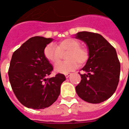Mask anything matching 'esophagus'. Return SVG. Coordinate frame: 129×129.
Wrapping results in <instances>:
<instances>
[{
  "mask_svg": "<svg viewBox=\"0 0 129 129\" xmlns=\"http://www.w3.org/2000/svg\"><path fill=\"white\" fill-rule=\"evenodd\" d=\"M70 75H71V74H70V73H67V74H65L66 78H68V77H69V76H70Z\"/></svg>",
  "mask_w": 129,
  "mask_h": 129,
  "instance_id": "obj_1",
  "label": "esophagus"
}]
</instances>
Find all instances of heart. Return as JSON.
I'll use <instances>...</instances> for the list:
<instances>
[{"label":"heart","mask_w":129,"mask_h":129,"mask_svg":"<svg viewBox=\"0 0 129 129\" xmlns=\"http://www.w3.org/2000/svg\"><path fill=\"white\" fill-rule=\"evenodd\" d=\"M67 52L64 61H60L55 65V71L61 74H67L74 70L79 64H83L88 59V52L85 48L80 46L78 41L68 38L59 42L57 45L48 44L44 50V57L52 63H55L61 58V53Z\"/></svg>","instance_id":"obj_1"}]
</instances>
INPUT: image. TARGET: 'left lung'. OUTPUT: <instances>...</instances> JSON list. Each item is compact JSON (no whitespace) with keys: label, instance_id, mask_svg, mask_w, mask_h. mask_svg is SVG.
<instances>
[{"label":"left lung","instance_id":"1","mask_svg":"<svg viewBox=\"0 0 129 129\" xmlns=\"http://www.w3.org/2000/svg\"><path fill=\"white\" fill-rule=\"evenodd\" d=\"M75 35L88 49V59L81 69L85 73L80 74L76 92L88 103L103 102L113 95L119 83L120 63L116 50L100 34L81 31Z\"/></svg>","mask_w":129,"mask_h":129}]
</instances>
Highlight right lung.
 Returning a JSON list of instances; mask_svg holds the SVG:
<instances>
[{"label":"right lung","mask_w":129,"mask_h":129,"mask_svg":"<svg viewBox=\"0 0 129 129\" xmlns=\"http://www.w3.org/2000/svg\"><path fill=\"white\" fill-rule=\"evenodd\" d=\"M53 40L33 37L12 55L9 80L17 98L29 109H43L52 105L60 94L61 84L66 80L62 74L46 78L53 67L44 57V50Z\"/></svg>","instance_id":"obj_1"}]
</instances>
